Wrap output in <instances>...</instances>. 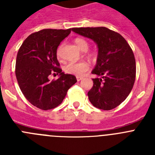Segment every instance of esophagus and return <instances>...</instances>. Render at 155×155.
<instances>
[{"label":"esophagus","instance_id":"1","mask_svg":"<svg viewBox=\"0 0 155 155\" xmlns=\"http://www.w3.org/2000/svg\"><path fill=\"white\" fill-rule=\"evenodd\" d=\"M76 78H77V81H80L82 80V78H81V77H79V76H77Z\"/></svg>","mask_w":155,"mask_h":155}]
</instances>
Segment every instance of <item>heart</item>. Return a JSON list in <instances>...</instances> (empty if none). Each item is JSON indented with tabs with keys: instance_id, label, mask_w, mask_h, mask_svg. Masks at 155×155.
Masks as SVG:
<instances>
[{
	"instance_id": "1",
	"label": "heart",
	"mask_w": 155,
	"mask_h": 155,
	"mask_svg": "<svg viewBox=\"0 0 155 155\" xmlns=\"http://www.w3.org/2000/svg\"><path fill=\"white\" fill-rule=\"evenodd\" d=\"M75 43L79 50L81 51H87L89 48V43L84 39L81 38H77L75 39ZM62 45H60L57 50V57L60 58L61 56V51H62ZM90 57H94L93 53L88 54ZM90 69L89 64L85 61H81V62H70L64 66V71L66 73L70 74H74L76 76H83L84 74Z\"/></svg>"
}]
</instances>
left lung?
Returning <instances> with one entry per match:
<instances>
[{
	"label": "left lung",
	"instance_id": "obj_1",
	"mask_svg": "<svg viewBox=\"0 0 155 155\" xmlns=\"http://www.w3.org/2000/svg\"><path fill=\"white\" fill-rule=\"evenodd\" d=\"M72 31L92 39L98 48L91 74L93 87L87 96L94 107L111 110L130 93L136 78V61L128 42L118 32L105 27L74 28Z\"/></svg>",
	"mask_w": 155,
	"mask_h": 155
}]
</instances>
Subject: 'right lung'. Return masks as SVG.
I'll return each mask as SVG.
<instances>
[{
    "mask_svg": "<svg viewBox=\"0 0 155 155\" xmlns=\"http://www.w3.org/2000/svg\"><path fill=\"white\" fill-rule=\"evenodd\" d=\"M68 29H42L28 35L19 48L16 58L15 74L24 96L42 110L54 109L65 98L68 89L77 82L74 75L65 74L59 68L57 50L68 36ZM57 73V80L48 76Z\"/></svg>",
    "mask_w": 155,
    "mask_h": 155,
    "instance_id": "add662e5",
    "label": "right lung"
}]
</instances>
